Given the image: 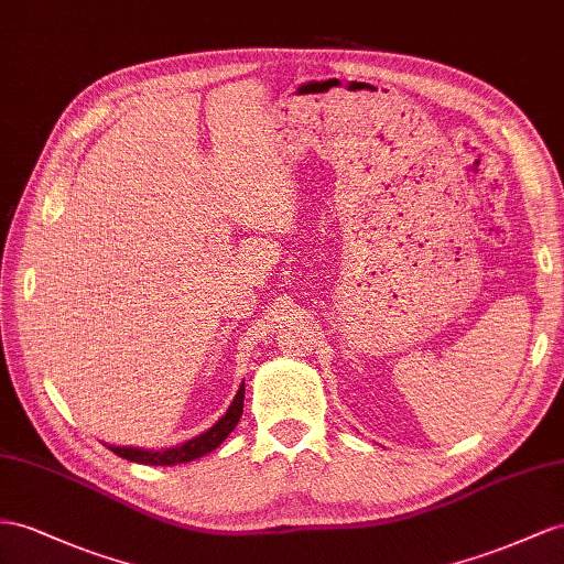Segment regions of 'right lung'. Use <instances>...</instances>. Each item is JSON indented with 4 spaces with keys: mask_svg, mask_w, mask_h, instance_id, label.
I'll return each instance as SVG.
<instances>
[{
    "mask_svg": "<svg viewBox=\"0 0 564 564\" xmlns=\"http://www.w3.org/2000/svg\"><path fill=\"white\" fill-rule=\"evenodd\" d=\"M242 400H245V381L240 383L234 402H230L221 420L214 426H209L205 433H199V436L185 441L181 445L162 447V451H150V447H131V445H107V443L105 445L111 453H117L123 459L138 462V465L169 467V465H181V462H193L202 455L216 451V447H219L228 438V433L238 426L240 416H242Z\"/></svg>",
    "mask_w": 564,
    "mask_h": 564,
    "instance_id": "obj_1",
    "label": "right lung"
}]
</instances>
